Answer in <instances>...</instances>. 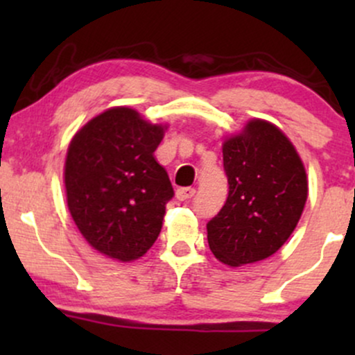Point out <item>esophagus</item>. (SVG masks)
Segmentation results:
<instances>
[{"instance_id": "esophagus-1", "label": "esophagus", "mask_w": 355, "mask_h": 355, "mask_svg": "<svg viewBox=\"0 0 355 355\" xmlns=\"http://www.w3.org/2000/svg\"><path fill=\"white\" fill-rule=\"evenodd\" d=\"M195 195V189H191V187H182V189L177 190V198L180 202H185L189 200Z\"/></svg>"}]
</instances>
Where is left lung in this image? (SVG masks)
I'll return each mask as SVG.
<instances>
[{
	"mask_svg": "<svg viewBox=\"0 0 355 355\" xmlns=\"http://www.w3.org/2000/svg\"><path fill=\"white\" fill-rule=\"evenodd\" d=\"M222 152L229 197L207 223V239L220 262L239 267L287 242L307 200V175L291 140L263 120L248 121Z\"/></svg>",
	"mask_w": 355,
	"mask_h": 355,
	"instance_id": "8db88e82",
	"label": "left lung"
}]
</instances>
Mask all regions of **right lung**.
I'll use <instances>...</instances> for the list:
<instances>
[{
    "mask_svg": "<svg viewBox=\"0 0 355 355\" xmlns=\"http://www.w3.org/2000/svg\"><path fill=\"white\" fill-rule=\"evenodd\" d=\"M164 130L115 107L89 120L68 146V209L85 240L110 259H140L160 234L173 197L168 173L153 157Z\"/></svg>",
    "mask_w": 355,
    "mask_h": 355,
    "instance_id": "right-lung-1",
    "label": "right lung"
}]
</instances>
